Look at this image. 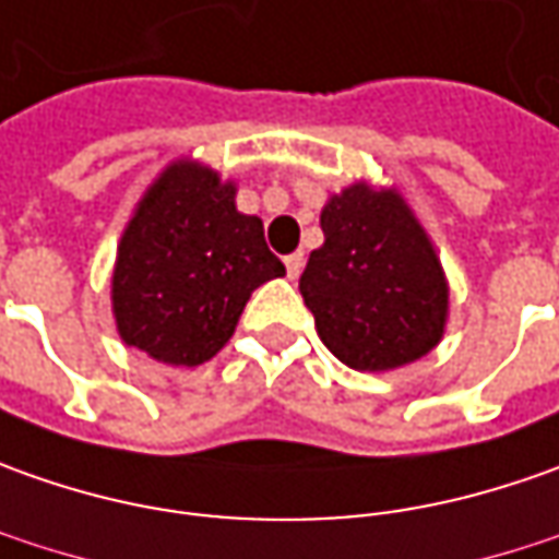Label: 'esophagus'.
Listing matches in <instances>:
<instances>
[{"label":"esophagus","mask_w":559,"mask_h":559,"mask_svg":"<svg viewBox=\"0 0 559 559\" xmlns=\"http://www.w3.org/2000/svg\"><path fill=\"white\" fill-rule=\"evenodd\" d=\"M284 265H287V278L297 281L299 272H302V265H306V257H302V253H290V257L284 260Z\"/></svg>","instance_id":"1"}]
</instances>
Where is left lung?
Here are the masks:
<instances>
[{"mask_svg":"<svg viewBox=\"0 0 559 559\" xmlns=\"http://www.w3.org/2000/svg\"><path fill=\"white\" fill-rule=\"evenodd\" d=\"M321 231L299 275L321 343L356 371L427 356L445 328L449 287L402 198L353 185L321 210Z\"/></svg>","mask_w":559,"mask_h":559,"instance_id":"8db88e82","label":"left lung"}]
</instances>
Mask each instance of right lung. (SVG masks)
<instances>
[{
  "label": "right lung",
  "mask_w": 559,
  "mask_h": 559,
  "mask_svg": "<svg viewBox=\"0 0 559 559\" xmlns=\"http://www.w3.org/2000/svg\"><path fill=\"white\" fill-rule=\"evenodd\" d=\"M281 275L262 222L238 213L235 185L173 164L120 241L110 290L120 337L166 365H203L235 334L250 294Z\"/></svg>",
  "instance_id": "obj_1"
}]
</instances>
